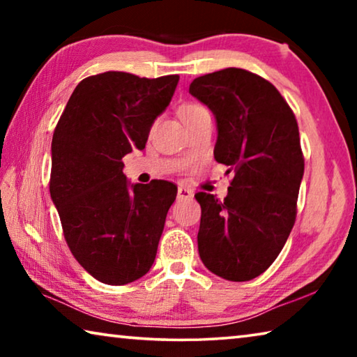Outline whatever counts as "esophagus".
<instances>
[{"mask_svg": "<svg viewBox=\"0 0 357 357\" xmlns=\"http://www.w3.org/2000/svg\"><path fill=\"white\" fill-rule=\"evenodd\" d=\"M193 197V192L190 189H187L184 185H179L178 187V198L179 200H187V198H192Z\"/></svg>", "mask_w": 357, "mask_h": 357, "instance_id": "34e87169", "label": "esophagus"}]
</instances>
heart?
I'll list each match as a JSON object with an SVG mask.
<instances>
[{"mask_svg":"<svg viewBox=\"0 0 357 357\" xmlns=\"http://www.w3.org/2000/svg\"><path fill=\"white\" fill-rule=\"evenodd\" d=\"M204 108L203 107H200V105H185V107H183L181 108V116L183 118H185V116H192V114H195V113H200V112H203Z\"/></svg>","mask_w":357,"mask_h":357,"instance_id":"obj_1","label":"heart"}]
</instances>
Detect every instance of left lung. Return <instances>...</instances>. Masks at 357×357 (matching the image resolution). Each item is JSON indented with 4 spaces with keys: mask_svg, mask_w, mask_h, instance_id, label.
<instances>
[{
    "mask_svg": "<svg viewBox=\"0 0 357 357\" xmlns=\"http://www.w3.org/2000/svg\"><path fill=\"white\" fill-rule=\"evenodd\" d=\"M189 93L213 112L214 157L231 167L229 193L220 202L198 192V253L211 273L252 280L279 257L291 233L304 176L299 129L273 83L228 68L195 78Z\"/></svg>",
    "mask_w": 357,
    "mask_h": 357,
    "instance_id": "8db88e82",
    "label": "left lung"
}]
</instances>
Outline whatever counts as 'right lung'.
<instances>
[{
	"label": "right lung",
	"mask_w": 357,
	"mask_h": 357,
	"mask_svg": "<svg viewBox=\"0 0 357 357\" xmlns=\"http://www.w3.org/2000/svg\"><path fill=\"white\" fill-rule=\"evenodd\" d=\"M179 75L104 72L77 84L52 140L50 195L66 243L86 273L126 285L153 266L176 185L130 184L123 157L144 149Z\"/></svg>",
	"instance_id": "1"
}]
</instances>
